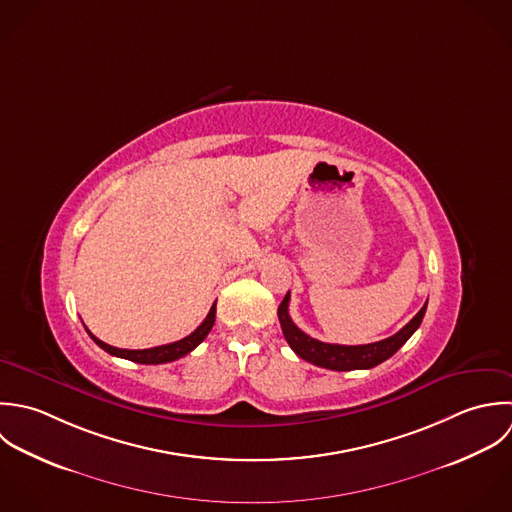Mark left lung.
Returning <instances> with one entry per match:
<instances>
[{"instance_id":"obj_1","label":"left lung","mask_w":512,"mask_h":512,"mask_svg":"<svg viewBox=\"0 0 512 512\" xmlns=\"http://www.w3.org/2000/svg\"><path fill=\"white\" fill-rule=\"evenodd\" d=\"M290 304V292L282 300L278 308V320L284 332V338L288 345L294 349V353L314 365L334 369V371H351V369H371L385 359H389L405 341L409 340L417 328L423 322L427 302L425 306L415 314V318L403 326L395 336L387 340L367 343V345H340V343H326V341L314 340L308 334H304L290 318L288 314Z\"/></svg>"}]
</instances>
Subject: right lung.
Returning <instances> with one entry per match:
<instances>
[{
    "label": "right lung",
    "mask_w": 512,
    "mask_h": 512,
    "mask_svg": "<svg viewBox=\"0 0 512 512\" xmlns=\"http://www.w3.org/2000/svg\"><path fill=\"white\" fill-rule=\"evenodd\" d=\"M214 320H216V304L210 308L206 320L190 336H186L182 340L172 341V343H167V345H157V347H151V349H121V347H113V345L95 338L89 330H87V334L91 336V340L95 341L101 349H105L111 355H117V357H123V359L135 361V363L157 365V363H169V361H174V359L184 357L186 353H190L200 341L208 336V332L214 326Z\"/></svg>",
    "instance_id": "right-lung-1"
}]
</instances>
